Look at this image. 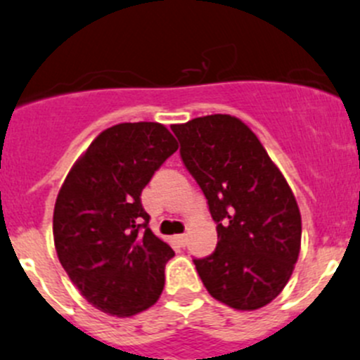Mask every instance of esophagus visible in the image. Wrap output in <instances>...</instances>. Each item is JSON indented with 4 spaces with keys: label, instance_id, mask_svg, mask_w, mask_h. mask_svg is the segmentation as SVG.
Here are the masks:
<instances>
[{
    "label": "esophagus",
    "instance_id": "1",
    "mask_svg": "<svg viewBox=\"0 0 360 360\" xmlns=\"http://www.w3.org/2000/svg\"><path fill=\"white\" fill-rule=\"evenodd\" d=\"M174 239H176L177 244L184 246V244H186V233H177V236L174 237Z\"/></svg>",
    "mask_w": 360,
    "mask_h": 360
}]
</instances>
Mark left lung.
<instances>
[{
    "instance_id": "8db88e82",
    "label": "left lung",
    "mask_w": 360,
    "mask_h": 360,
    "mask_svg": "<svg viewBox=\"0 0 360 360\" xmlns=\"http://www.w3.org/2000/svg\"><path fill=\"white\" fill-rule=\"evenodd\" d=\"M170 128L218 223L216 251L193 260L202 283L233 309L264 308L288 283L301 251L294 191L239 117L212 114Z\"/></svg>"
}]
</instances>
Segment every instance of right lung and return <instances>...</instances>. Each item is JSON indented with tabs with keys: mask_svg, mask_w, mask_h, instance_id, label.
I'll use <instances>...</instances> for the list:
<instances>
[{
	"mask_svg": "<svg viewBox=\"0 0 360 360\" xmlns=\"http://www.w3.org/2000/svg\"><path fill=\"white\" fill-rule=\"evenodd\" d=\"M177 141L162 123H120L77 158L54 205L59 262L89 304L130 319L151 308L165 285L169 244L149 229L141 193Z\"/></svg>",
	"mask_w": 360,
	"mask_h": 360,
	"instance_id": "1",
	"label": "right lung"
}]
</instances>
